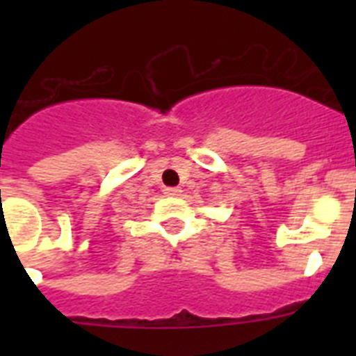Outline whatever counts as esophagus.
I'll return each instance as SVG.
<instances>
[{"label": "esophagus", "mask_w": 356, "mask_h": 356, "mask_svg": "<svg viewBox=\"0 0 356 356\" xmlns=\"http://www.w3.org/2000/svg\"><path fill=\"white\" fill-rule=\"evenodd\" d=\"M165 193L163 194H168V196H180L181 191L178 187H168V188H163Z\"/></svg>", "instance_id": "obj_1"}]
</instances>
